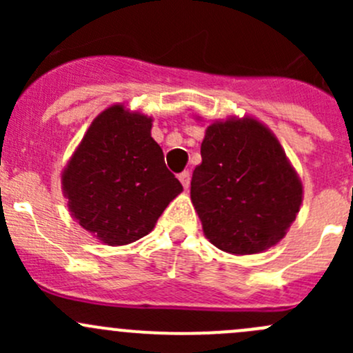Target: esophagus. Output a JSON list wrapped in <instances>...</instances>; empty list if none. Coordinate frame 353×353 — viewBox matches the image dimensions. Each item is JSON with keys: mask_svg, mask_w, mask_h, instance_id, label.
<instances>
[{"mask_svg": "<svg viewBox=\"0 0 353 353\" xmlns=\"http://www.w3.org/2000/svg\"><path fill=\"white\" fill-rule=\"evenodd\" d=\"M177 177H179V181H181V184H183V186H184V190H188V188H190L191 174L188 172V170H184V172H181Z\"/></svg>", "mask_w": 353, "mask_h": 353, "instance_id": "obj_1", "label": "esophagus"}]
</instances>
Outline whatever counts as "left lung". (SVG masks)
Masks as SVG:
<instances>
[{"mask_svg": "<svg viewBox=\"0 0 353 353\" xmlns=\"http://www.w3.org/2000/svg\"><path fill=\"white\" fill-rule=\"evenodd\" d=\"M191 199L205 236L232 254H254L285 236L302 184L276 138L254 119L206 128Z\"/></svg>", "mask_w": 353, "mask_h": 353, "instance_id": "left-lung-1", "label": "left lung"}]
</instances>
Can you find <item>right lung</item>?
<instances>
[{
	"mask_svg": "<svg viewBox=\"0 0 353 353\" xmlns=\"http://www.w3.org/2000/svg\"><path fill=\"white\" fill-rule=\"evenodd\" d=\"M150 130L147 116L109 108L88 128L63 172L73 216L102 243L123 245L147 236L183 191Z\"/></svg>",
	"mask_w": 353,
	"mask_h": 353,
	"instance_id": "1",
	"label": "right lung"
}]
</instances>
